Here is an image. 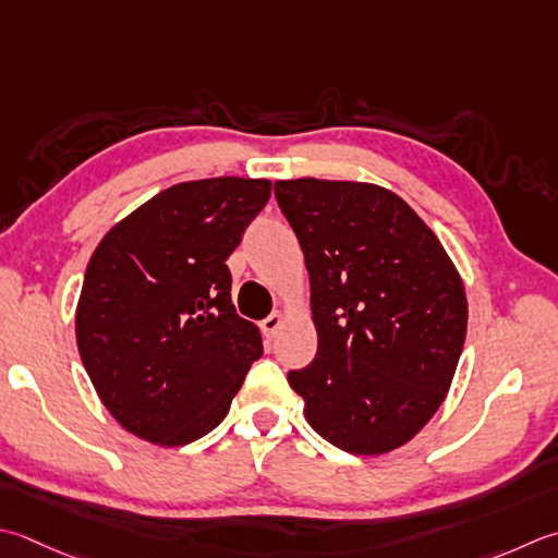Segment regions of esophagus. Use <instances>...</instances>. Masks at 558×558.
Segmentation results:
<instances>
[{
	"instance_id": "34e87169",
	"label": "esophagus",
	"mask_w": 558,
	"mask_h": 558,
	"mask_svg": "<svg viewBox=\"0 0 558 558\" xmlns=\"http://www.w3.org/2000/svg\"><path fill=\"white\" fill-rule=\"evenodd\" d=\"M282 324H286V314H282V312H272L270 316H266L264 322H260V331H264L266 338H276Z\"/></svg>"
}]
</instances>
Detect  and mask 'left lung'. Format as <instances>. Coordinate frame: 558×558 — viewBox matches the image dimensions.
I'll return each instance as SVG.
<instances>
[{
    "mask_svg": "<svg viewBox=\"0 0 558 558\" xmlns=\"http://www.w3.org/2000/svg\"><path fill=\"white\" fill-rule=\"evenodd\" d=\"M310 272L316 355L292 369L304 418L351 454L407 445L450 391L466 336L462 276L407 201L375 183L276 181Z\"/></svg>",
    "mask_w": 558,
    "mask_h": 558,
    "instance_id": "1",
    "label": "left lung"
}]
</instances>
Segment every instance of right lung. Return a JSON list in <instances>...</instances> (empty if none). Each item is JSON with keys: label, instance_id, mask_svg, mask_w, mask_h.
Returning <instances> with one entry per match:
<instances>
[{"label": "right lung", "instance_id": "add662e5", "mask_svg": "<svg viewBox=\"0 0 558 558\" xmlns=\"http://www.w3.org/2000/svg\"><path fill=\"white\" fill-rule=\"evenodd\" d=\"M270 189L268 179L183 181L98 242L76 302V345L128 433L161 447L203 438L264 353L258 326L234 312L227 258Z\"/></svg>", "mask_w": 558, "mask_h": 558}]
</instances>
